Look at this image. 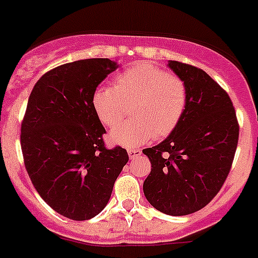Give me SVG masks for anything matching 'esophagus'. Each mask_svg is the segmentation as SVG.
<instances>
[{
	"label": "esophagus",
	"mask_w": 258,
	"mask_h": 258,
	"mask_svg": "<svg viewBox=\"0 0 258 258\" xmlns=\"http://www.w3.org/2000/svg\"><path fill=\"white\" fill-rule=\"evenodd\" d=\"M127 153H128V156H130V159H136L137 156H140L141 155V150L140 149H128V150H127Z\"/></svg>",
	"instance_id": "34e87169"
}]
</instances>
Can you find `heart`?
Segmentation results:
<instances>
[{"label":"heart","mask_w":258,"mask_h":258,"mask_svg":"<svg viewBox=\"0 0 258 258\" xmlns=\"http://www.w3.org/2000/svg\"><path fill=\"white\" fill-rule=\"evenodd\" d=\"M188 86L178 75L151 62H139L113 80V88L99 86L91 95L94 113L104 126L115 127L132 105L133 121L115 127L109 141L137 146L172 134L183 118Z\"/></svg>","instance_id":"obj_1"}]
</instances>
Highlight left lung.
<instances>
[{
	"label": "left lung",
	"instance_id": "8db88e82",
	"mask_svg": "<svg viewBox=\"0 0 258 258\" xmlns=\"http://www.w3.org/2000/svg\"><path fill=\"white\" fill-rule=\"evenodd\" d=\"M169 69L188 86V103L177 128L159 145L144 149L151 172L144 182L146 200L167 215L205 208L232 168L239 124L229 95L204 70L178 61Z\"/></svg>",
	"mask_w": 258,
	"mask_h": 258
}]
</instances>
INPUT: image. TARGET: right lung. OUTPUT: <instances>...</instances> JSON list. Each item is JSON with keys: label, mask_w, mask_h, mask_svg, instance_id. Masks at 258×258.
<instances>
[{"label": "right lung", "mask_w": 258, "mask_h": 258, "mask_svg": "<svg viewBox=\"0 0 258 258\" xmlns=\"http://www.w3.org/2000/svg\"><path fill=\"white\" fill-rule=\"evenodd\" d=\"M118 67L109 58L61 64L37 81L21 123L24 164L38 194L71 220H89L107 206L128 162L126 149H107L91 95Z\"/></svg>", "instance_id": "right-lung-1"}]
</instances>
